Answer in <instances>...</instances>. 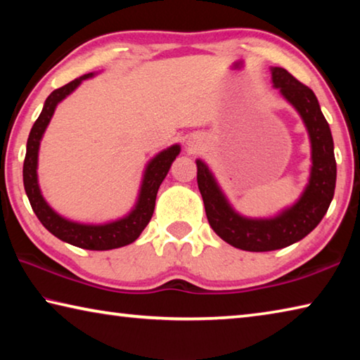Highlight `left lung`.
<instances>
[{
    "label": "left lung",
    "mask_w": 360,
    "mask_h": 360,
    "mask_svg": "<svg viewBox=\"0 0 360 360\" xmlns=\"http://www.w3.org/2000/svg\"><path fill=\"white\" fill-rule=\"evenodd\" d=\"M270 71L273 87L300 115L311 144L308 184L297 202L270 217L243 216L230 205L210 167L200 158L195 160L198 188L211 229L229 245L251 252L275 251L304 238L326 216L337 182L333 138L314 92L284 68L271 66Z\"/></svg>",
    "instance_id": "8db88e82"
}]
</instances>
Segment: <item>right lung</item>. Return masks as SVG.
<instances>
[{"label": "right lung", "mask_w": 360, "mask_h": 360, "mask_svg": "<svg viewBox=\"0 0 360 360\" xmlns=\"http://www.w3.org/2000/svg\"><path fill=\"white\" fill-rule=\"evenodd\" d=\"M96 72H89L81 77L75 79L70 84L63 85L47 96L42 106L39 117L36 119L34 125L30 131L27 141V154L23 162V186H25L27 197L30 205L38 216L39 222L51 231L53 236L65 243H70L72 246L90 249V251H108L130 245L135 241L141 231L149 224L155 208V198L158 187L162 181L165 179L174 158L179 155L181 146L173 144L169 148L158 152L148 162L144 172L141 186H139L136 203L130 212H127L124 217L115 219V221L103 222V224H85L71 221L52 208L42 197L39 181H38V157L41 139L44 136L49 122H51L53 112L66 96L71 95L82 84L85 79L94 77Z\"/></svg>", "instance_id": "right-lung-1"}]
</instances>
